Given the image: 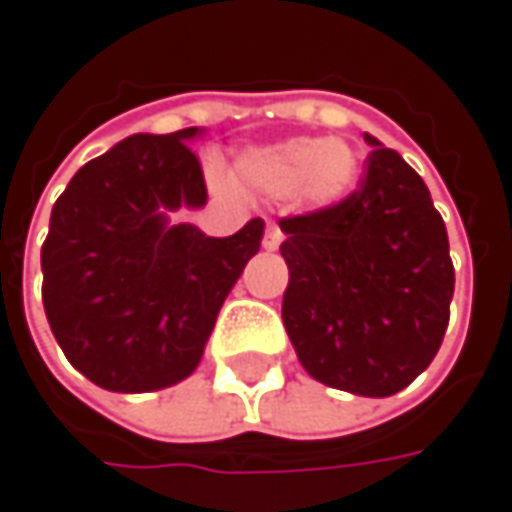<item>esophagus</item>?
Here are the masks:
<instances>
[{"label": "esophagus", "mask_w": 512, "mask_h": 512, "mask_svg": "<svg viewBox=\"0 0 512 512\" xmlns=\"http://www.w3.org/2000/svg\"><path fill=\"white\" fill-rule=\"evenodd\" d=\"M282 239H285V233L279 230V225H267L262 245H265V250H276V247L282 245Z\"/></svg>", "instance_id": "esophagus-1"}]
</instances>
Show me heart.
Segmentation results:
<instances>
[{
    "label": "heart",
    "instance_id": "heart-1",
    "mask_svg": "<svg viewBox=\"0 0 512 512\" xmlns=\"http://www.w3.org/2000/svg\"><path fill=\"white\" fill-rule=\"evenodd\" d=\"M233 176L270 199L299 196L305 205L336 207L359 185V156L342 139L296 136L239 156Z\"/></svg>",
    "mask_w": 512,
    "mask_h": 512
}]
</instances>
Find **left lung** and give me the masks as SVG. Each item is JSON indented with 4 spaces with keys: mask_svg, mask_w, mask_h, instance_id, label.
<instances>
[{
    "mask_svg": "<svg viewBox=\"0 0 512 512\" xmlns=\"http://www.w3.org/2000/svg\"><path fill=\"white\" fill-rule=\"evenodd\" d=\"M364 142L373 153L350 199L279 219L282 322L316 382L384 399L439 353L456 276L422 176L379 139Z\"/></svg>",
    "mask_w": 512,
    "mask_h": 512,
    "instance_id": "1",
    "label": "left lung"
}]
</instances>
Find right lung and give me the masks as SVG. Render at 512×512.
<instances>
[{
	"label": "right lung",
	"instance_id": "add662e5",
	"mask_svg": "<svg viewBox=\"0 0 512 512\" xmlns=\"http://www.w3.org/2000/svg\"><path fill=\"white\" fill-rule=\"evenodd\" d=\"M202 130L136 133L76 170L50 210L42 302L68 362L113 393L187 379L265 222L213 239L168 213L207 202L187 148Z\"/></svg>",
	"mask_w": 512,
	"mask_h": 512
}]
</instances>
